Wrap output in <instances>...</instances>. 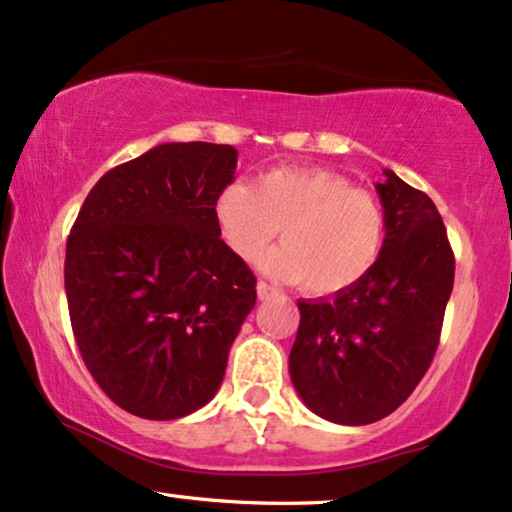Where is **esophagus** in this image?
Masks as SVG:
<instances>
[{
  "label": "esophagus",
  "instance_id": "1",
  "mask_svg": "<svg viewBox=\"0 0 512 512\" xmlns=\"http://www.w3.org/2000/svg\"><path fill=\"white\" fill-rule=\"evenodd\" d=\"M256 292H258V299H261V301H268V299H273V296L277 294L275 289L270 287L268 282H263V280L258 282V285H256Z\"/></svg>",
  "mask_w": 512,
  "mask_h": 512
}]
</instances>
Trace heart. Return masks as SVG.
<instances>
[{
  "instance_id": "b5f03b06",
  "label": "heart",
  "mask_w": 512,
  "mask_h": 512,
  "mask_svg": "<svg viewBox=\"0 0 512 512\" xmlns=\"http://www.w3.org/2000/svg\"><path fill=\"white\" fill-rule=\"evenodd\" d=\"M218 235L251 261L282 227L285 244L261 258L273 277L301 282L308 294H337L370 273L382 254L387 220L380 201L325 168H268L251 182L232 180L213 199Z\"/></svg>"
}]
</instances>
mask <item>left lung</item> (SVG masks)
I'll return each mask as SVG.
<instances>
[{"instance_id": "8db88e82", "label": "left lung", "mask_w": 512, "mask_h": 512, "mask_svg": "<svg viewBox=\"0 0 512 512\" xmlns=\"http://www.w3.org/2000/svg\"><path fill=\"white\" fill-rule=\"evenodd\" d=\"M377 182L387 235L363 280L301 299L289 375L301 401L337 425H370L413 394L439 346L456 261L434 201L394 170Z\"/></svg>"}]
</instances>
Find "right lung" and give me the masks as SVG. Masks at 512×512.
Returning <instances> with one entry per match:
<instances>
[{
    "instance_id": "obj_1",
    "label": "right lung",
    "mask_w": 512,
    "mask_h": 512,
    "mask_svg": "<svg viewBox=\"0 0 512 512\" xmlns=\"http://www.w3.org/2000/svg\"><path fill=\"white\" fill-rule=\"evenodd\" d=\"M235 168L230 144H159L99 178L66 242L82 361L137 418L175 420L206 406L256 304L254 273L213 220Z\"/></svg>"
}]
</instances>
